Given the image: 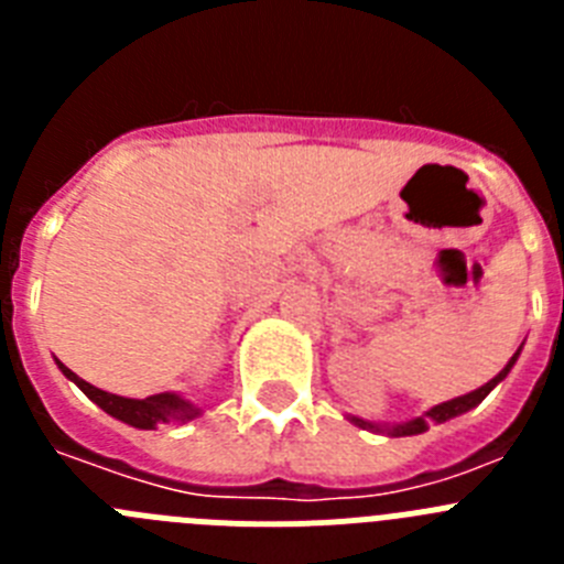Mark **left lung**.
Returning <instances> with one entry per match:
<instances>
[{
    "label": "left lung",
    "mask_w": 564,
    "mask_h": 564,
    "mask_svg": "<svg viewBox=\"0 0 564 564\" xmlns=\"http://www.w3.org/2000/svg\"><path fill=\"white\" fill-rule=\"evenodd\" d=\"M520 350H522V344H520ZM520 350L514 352V356L508 358V364L502 367L500 372H497L495 378L488 383H482V387H477L475 392H466V395L460 398H452V401H443L437 403V406H432L430 412H423L421 417H412V421H403V423H372V421H361V417L350 415V421L356 423V426H361V430H370V432H378V435H387V437H406V435H421V432H426L432 426V423H446L452 421V417L463 415V412L468 410H475L477 403L482 401V398L488 395V392L495 390L497 383L502 381V378L511 372V367L517 364V358H520Z\"/></svg>",
    "instance_id": "left-lung-1"
}]
</instances>
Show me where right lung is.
<instances>
[{"mask_svg":"<svg viewBox=\"0 0 564 564\" xmlns=\"http://www.w3.org/2000/svg\"><path fill=\"white\" fill-rule=\"evenodd\" d=\"M56 364H58V370H62L69 381L76 383L78 390H82L89 401L98 403L107 415L129 423V426H134V430H154V426H161V423H186L203 415V406H197V403L188 401V398L177 395V392H161V395H149V398L112 395V392L98 390V387L87 383L84 378H78L76 372L69 370V367H64L62 361Z\"/></svg>","mask_w":564,"mask_h":564,"instance_id":"1","label":"right lung"}]
</instances>
